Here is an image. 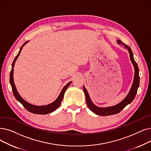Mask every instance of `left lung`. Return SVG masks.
Wrapping results in <instances>:
<instances>
[{
  "mask_svg": "<svg viewBox=\"0 0 151 151\" xmlns=\"http://www.w3.org/2000/svg\"><path fill=\"white\" fill-rule=\"evenodd\" d=\"M117 43L119 44H123L124 46V47L127 49L128 50L131 62H132V64L133 65V67L134 68V76L133 82L132 84V88H131L128 94L122 101H121L118 104L115 105V106L107 107H99L94 105L93 102L91 101V98L89 97V95L86 89L85 88L84 86H83V90L85 94V97H86L87 106L92 112L98 115H101V116L112 115L116 114L118 113H119L120 112H121V111L127 105L130 104L134 100L136 94L137 93V89H138L139 86V68H138V67H137L136 62L134 59L133 52L132 49H131V48L128 47L127 45L123 43L120 40H117Z\"/></svg>",
  "mask_w": 151,
  "mask_h": 151,
  "instance_id": "8db88e82",
  "label": "left lung"
}]
</instances>
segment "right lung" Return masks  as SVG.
I'll list each match as a JSON object with an SVG mask.
<instances>
[{"mask_svg":"<svg viewBox=\"0 0 151 151\" xmlns=\"http://www.w3.org/2000/svg\"><path fill=\"white\" fill-rule=\"evenodd\" d=\"M28 41L25 42L23 45L21 47L20 49H19V51L18 52V54H17V55L15 57V59L12 63V70L10 71V83L11 84V86L12 88V91L13 93H14V95L15 96V97L16 98V99L20 102L23 107L27 109L29 112L32 113V114H39V115H44V114H50L52 112H54L56 109H57L58 107H60L61 102L63 100V98L64 96V94L66 91L67 89L68 88V87L70 86L71 81L69 82L68 83H67L65 86L63 88L62 90L61 91L60 93L59 94V96H58L57 99L52 103L49 104L48 105H45V106H35V105H32L29 103H28V102L26 101L25 100H24L23 98L20 96V95L19 94V93H18V91L17 90L16 86L14 83V65L15 63L16 60H17V58L20 54V52L22 50L23 47L24 45L28 43Z\"/></svg>","mask_w":151,"mask_h":151,"instance_id":"1","label":"right lung"}]
</instances>
